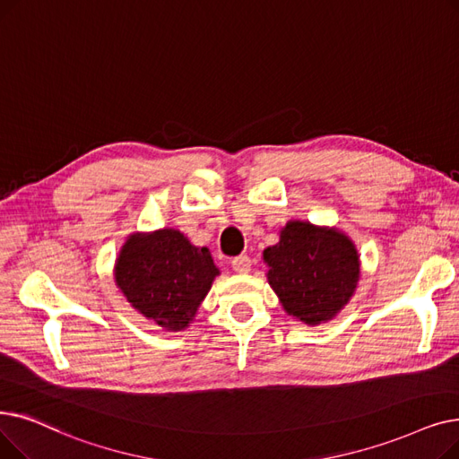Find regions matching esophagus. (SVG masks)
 I'll list each match as a JSON object with an SVG mask.
<instances>
[{"label":"esophagus","instance_id":"obj_1","mask_svg":"<svg viewBox=\"0 0 459 459\" xmlns=\"http://www.w3.org/2000/svg\"><path fill=\"white\" fill-rule=\"evenodd\" d=\"M231 267H233V271L238 273V274H247V273H250V269H252V259H250L248 255H237V257H233V261H231Z\"/></svg>","mask_w":459,"mask_h":459}]
</instances>
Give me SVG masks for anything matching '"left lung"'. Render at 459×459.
Masks as SVG:
<instances>
[{"label": "left lung", "instance_id": "obj_1", "mask_svg": "<svg viewBox=\"0 0 459 459\" xmlns=\"http://www.w3.org/2000/svg\"><path fill=\"white\" fill-rule=\"evenodd\" d=\"M264 264L281 308L310 326L334 319L360 280V255L351 237L307 221L283 226L278 243L264 250Z\"/></svg>", "mask_w": 459, "mask_h": 459}]
</instances>
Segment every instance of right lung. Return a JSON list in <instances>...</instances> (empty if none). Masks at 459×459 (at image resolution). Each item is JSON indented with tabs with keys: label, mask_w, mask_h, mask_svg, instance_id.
I'll return each mask as SVG.
<instances>
[{
	"label": "right lung",
	"mask_w": 459,
	"mask_h": 459,
	"mask_svg": "<svg viewBox=\"0 0 459 459\" xmlns=\"http://www.w3.org/2000/svg\"><path fill=\"white\" fill-rule=\"evenodd\" d=\"M218 274L209 248L176 228L130 233L114 267L130 307L171 333L190 326Z\"/></svg>",
	"instance_id": "obj_1"
}]
</instances>
